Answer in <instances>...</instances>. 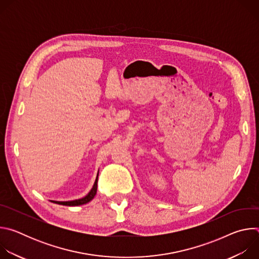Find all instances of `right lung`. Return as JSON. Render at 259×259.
<instances>
[{
    "mask_svg": "<svg viewBox=\"0 0 259 259\" xmlns=\"http://www.w3.org/2000/svg\"><path fill=\"white\" fill-rule=\"evenodd\" d=\"M97 181H98V173H97V176H96V179L94 181V184L93 187L91 189V191L83 198L81 199H77V200H72V201H65V202H60V201H51L52 203H55V204H59V205H64V206H79V205H84V204H87L89 203L96 195V192H97Z\"/></svg>",
    "mask_w": 259,
    "mask_h": 259,
    "instance_id": "right-lung-1",
    "label": "right lung"
}]
</instances>
